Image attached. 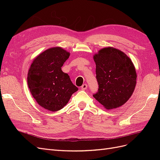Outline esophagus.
<instances>
[{
	"instance_id": "1",
	"label": "esophagus",
	"mask_w": 160,
	"mask_h": 160,
	"mask_svg": "<svg viewBox=\"0 0 160 160\" xmlns=\"http://www.w3.org/2000/svg\"><path fill=\"white\" fill-rule=\"evenodd\" d=\"M81 88L82 90H85L87 88H88V85H87V84H83V85L81 86Z\"/></svg>"
}]
</instances>
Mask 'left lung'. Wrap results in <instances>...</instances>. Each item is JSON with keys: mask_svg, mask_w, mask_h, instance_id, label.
Here are the masks:
<instances>
[{"mask_svg": "<svg viewBox=\"0 0 160 160\" xmlns=\"http://www.w3.org/2000/svg\"><path fill=\"white\" fill-rule=\"evenodd\" d=\"M93 60L99 85L93 98L106 109L122 106L136 85L137 73L133 62L123 51L111 47L100 49L93 55Z\"/></svg>", "mask_w": 160, "mask_h": 160, "instance_id": "left-lung-1", "label": "left lung"}]
</instances>
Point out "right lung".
I'll return each mask as SVG.
<instances>
[{
    "label": "right lung",
    "instance_id": "right-lung-1",
    "mask_svg": "<svg viewBox=\"0 0 160 160\" xmlns=\"http://www.w3.org/2000/svg\"><path fill=\"white\" fill-rule=\"evenodd\" d=\"M70 52L60 47L49 48L37 55L28 71L31 93L42 108L57 111L63 108L71 95L78 90L61 67Z\"/></svg>",
    "mask_w": 160,
    "mask_h": 160
}]
</instances>
